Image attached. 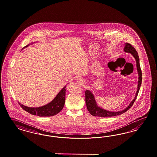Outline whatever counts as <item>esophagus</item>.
I'll return each instance as SVG.
<instances>
[{"mask_svg": "<svg viewBox=\"0 0 157 157\" xmlns=\"http://www.w3.org/2000/svg\"><path fill=\"white\" fill-rule=\"evenodd\" d=\"M77 82H78L79 84H83L84 82V80L81 78H77Z\"/></svg>", "mask_w": 157, "mask_h": 157, "instance_id": "obj_1", "label": "esophagus"}]
</instances>
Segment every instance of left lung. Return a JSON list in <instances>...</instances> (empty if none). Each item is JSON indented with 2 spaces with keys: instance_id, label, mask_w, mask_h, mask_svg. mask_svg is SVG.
I'll return each instance as SVG.
<instances>
[{
  "instance_id": "obj_1",
  "label": "left lung",
  "mask_w": 157,
  "mask_h": 157,
  "mask_svg": "<svg viewBox=\"0 0 157 157\" xmlns=\"http://www.w3.org/2000/svg\"><path fill=\"white\" fill-rule=\"evenodd\" d=\"M124 51L126 52L130 53L132 54V55L136 59V63H137V69L138 70V73H139V82H138V87H137V91L136 94L135 98L131 102V103L124 110H122V111H119V112H110L108 110H104L98 106L95 100L94 99V97L92 93L89 91V90H86L85 92V95H86V104L87 106V108L88 112L90 113L91 115L93 116H99V117H112V116H117L121 115L122 113H124L127 110H128L133 105L136 99L137 98V97L138 95V94L139 92L141 84L142 82V73H141V70L140 65L139 57L138 55V53L136 49L134 48L131 44L126 43L125 44V47L124 48Z\"/></svg>"
}]
</instances>
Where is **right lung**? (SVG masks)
Here are the masks:
<instances>
[{
	"instance_id": "right-lung-1",
	"label": "right lung",
	"mask_w": 157,
	"mask_h": 157,
	"mask_svg": "<svg viewBox=\"0 0 157 157\" xmlns=\"http://www.w3.org/2000/svg\"><path fill=\"white\" fill-rule=\"evenodd\" d=\"M28 47L26 46L27 47ZM24 47V48H25ZM66 86H64L62 90L58 93L56 97L52 102L48 104L38 108H30L25 106L18 102L20 106L24 110L29 112L33 115H37L40 117H48L52 116L58 114L62 110L65 102L66 95Z\"/></svg>"
}]
</instances>
